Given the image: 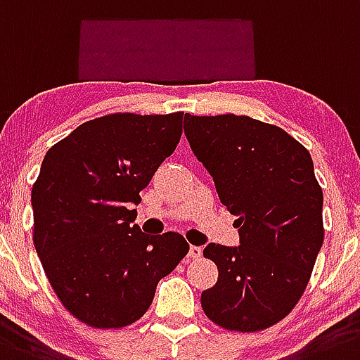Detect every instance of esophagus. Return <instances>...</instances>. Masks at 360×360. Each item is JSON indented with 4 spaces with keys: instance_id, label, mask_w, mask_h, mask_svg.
Listing matches in <instances>:
<instances>
[{
    "instance_id": "1",
    "label": "esophagus",
    "mask_w": 360,
    "mask_h": 360,
    "mask_svg": "<svg viewBox=\"0 0 360 360\" xmlns=\"http://www.w3.org/2000/svg\"><path fill=\"white\" fill-rule=\"evenodd\" d=\"M202 255V248L200 245H190V251H188V258H192V260H197Z\"/></svg>"
}]
</instances>
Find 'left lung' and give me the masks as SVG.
<instances>
[{"label": "left lung", "mask_w": 360, "mask_h": 360, "mask_svg": "<svg viewBox=\"0 0 360 360\" xmlns=\"http://www.w3.org/2000/svg\"><path fill=\"white\" fill-rule=\"evenodd\" d=\"M184 134L238 219L240 245L208 244L219 280L204 314L235 332H258L296 307L323 245V190L300 141L249 116H186Z\"/></svg>", "instance_id": "1"}]
</instances>
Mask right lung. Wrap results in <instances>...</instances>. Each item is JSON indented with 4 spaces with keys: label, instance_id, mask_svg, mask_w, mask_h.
Returning a JSON list of instances; mask_svg holds the SVG:
<instances>
[{
    "label": "right lung",
    "instance_id": "obj_1",
    "mask_svg": "<svg viewBox=\"0 0 360 360\" xmlns=\"http://www.w3.org/2000/svg\"><path fill=\"white\" fill-rule=\"evenodd\" d=\"M183 116H100L44 156L32 188L35 251L64 309L87 326L138 321L158 281L186 257L183 235H145L131 210L176 150Z\"/></svg>",
    "mask_w": 360,
    "mask_h": 360
}]
</instances>
